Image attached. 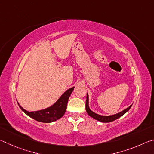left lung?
Masks as SVG:
<instances>
[{
  "label": "left lung",
  "instance_id": "obj_1",
  "mask_svg": "<svg viewBox=\"0 0 154 154\" xmlns=\"http://www.w3.org/2000/svg\"><path fill=\"white\" fill-rule=\"evenodd\" d=\"M132 105H130L128 107L125 109L124 110L122 111L119 113L114 114V115H111V116H101V115H99L94 113V112L92 111L91 109H90L89 106V96H88V94L87 93V98H86V103H85V110H86L87 113L89 115V116L91 117V118H94L96 120L101 122H104V123H108V122H113L116 119H118L122 117L123 115L129 111V109L131 108Z\"/></svg>",
  "mask_w": 154,
  "mask_h": 154
}]
</instances>
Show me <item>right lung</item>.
Instances as JSON below:
<instances>
[{
  "label": "right lung",
  "instance_id": "1",
  "mask_svg": "<svg viewBox=\"0 0 154 154\" xmlns=\"http://www.w3.org/2000/svg\"><path fill=\"white\" fill-rule=\"evenodd\" d=\"M74 88L75 87H72L67 90L56 100L55 103L53 104L49 107L42 109V110L29 112L23 109L20 105L18 102L17 104L22 111H24L31 118L35 119L38 122H43V123H51V122H55L60 119L64 115L66 110L68 100H69L70 96H71V93L74 90Z\"/></svg>",
  "mask_w": 154,
  "mask_h": 154
}]
</instances>
